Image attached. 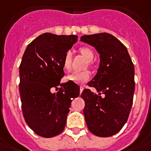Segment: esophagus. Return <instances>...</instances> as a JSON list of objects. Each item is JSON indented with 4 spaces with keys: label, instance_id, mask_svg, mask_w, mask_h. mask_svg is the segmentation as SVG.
<instances>
[{
    "label": "esophagus",
    "instance_id": "obj_1",
    "mask_svg": "<svg viewBox=\"0 0 151 151\" xmlns=\"http://www.w3.org/2000/svg\"><path fill=\"white\" fill-rule=\"evenodd\" d=\"M83 89H84L83 87H82V86H81V87H80V93H82V91H83Z\"/></svg>",
    "mask_w": 151,
    "mask_h": 151
}]
</instances>
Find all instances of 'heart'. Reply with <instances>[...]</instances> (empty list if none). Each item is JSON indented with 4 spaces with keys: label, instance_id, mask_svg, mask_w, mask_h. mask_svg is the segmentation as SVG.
Masks as SVG:
<instances>
[{
    "label": "heart",
    "instance_id": "obj_1",
    "mask_svg": "<svg viewBox=\"0 0 151 151\" xmlns=\"http://www.w3.org/2000/svg\"><path fill=\"white\" fill-rule=\"evenodd\" d=\"M81 53L86 58L88 61H92L94 58L93 51L88 47H81L80 49ZM71 54L70 50H68L65 53V57L63 59V67L65 70H69L70 69L71 65ZM90 78V73L87 70L84 71H74L70 75L67 76V79L70 81H72L76 84H84L86 81H88Z\"/></svg>",
    "mask_w": 151,
    "mask_h": 151
}]
</instances>
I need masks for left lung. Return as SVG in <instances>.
I'll return each instance as SVG.
<instances>
[{
    "mask_svg": "<svg viewBox=\"0 0 151 151\" xmlns=\"http://www.w3.org/2000/svg\"><path fill=\"white\" fill-rule=\"evenodd\" d=\"M81 41L94 47L100 55L97 73L88 83L98 94L88 88L81 94L86 103L83 113L86 124L96 136H111L122 129L132 109L134 65L126 47L112 35H83Z\"/></svg>",
    "mask_w": 151,
    "mask_h": 151,
    "instance_id": "obj_1",
    "label": "left lung"
}]
</instances>
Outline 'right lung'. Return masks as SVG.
<instances>
[{"mask_svg":"<svg viewBox=\"0 0 151 151\" xmlns=\"http://www.w3.org/2000/svg\"><path fill=\"white\" fill-rule=\"evenodd\" d=\"M77 40L78 35L44 33L27 45L22 58L19 91L23 115L30 128L41 137L51 138L63 132L72 99L80 95L76 83L60 84L65 75V53ZM53 88L58 92L52 93Z\"/></svg>","mask_w":151,"mask_h":151,"instance_id":"right-lung-1","label":"right lung"}]
</instances>
